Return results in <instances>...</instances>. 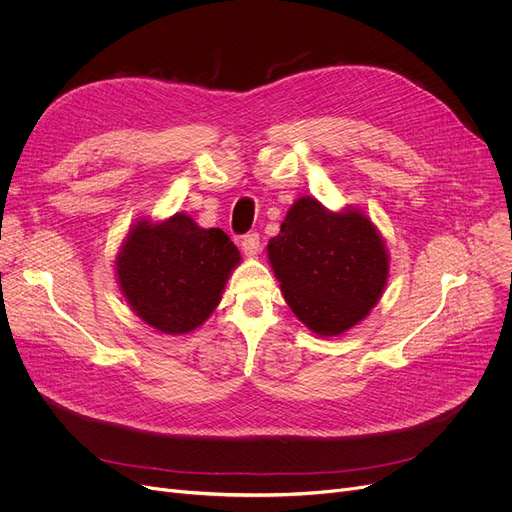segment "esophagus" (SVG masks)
<instances>
[{
    "mask_svg": "<svg viewBox=\"0 0 512 512\" xmlns=\"http://www.w3.org/2000/svg\"><path fill=\"white\" fill-rule=\"evenodd\" d=\"M240 247L242 251H245V255L249 257H255L261 249V240H259V234L257 232H251V234H245L240 238Z\"/></svg>",
    "mask_w": 512,
    "mask_h": 512,
    "instance_id": "34e87169",
    "label": "esophagus"
}]
</instances>
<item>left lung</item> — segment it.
Instances as JSON below:
<instances>
[{"mask_svg":"<svg viewBox=\"0 0 512 512\" xmlns=\"http://www.w3.org/2000/svg\"><path fill=\"white\" fill-rule=\"evenodd\" d=\"M267 259L292 313L317 336H340L378 305L390 255L365 211L294 201L267 242Z\"/></svg>","mask_w":512,"mask_h":512,"instance_id":"8db88e82","label":"left lung"}]
</instances>
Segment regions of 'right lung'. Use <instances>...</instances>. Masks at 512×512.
<instances>
[{"instance_id": "right-lung-1", "label": "right lung", "mask_w": 512, "mask_h": 512, "mask_svg": "<svg viewBox=\"0 0 512 512\" xmlns=\"http://www.w3.org/2000/svg\"><path fill=\"white\" fill-rule=\"evenodd\" d=\"M240 259L224 230L174 213L164 222H134L114 270L134 315L161 334L180 336L197 330L220 305Z\"/></svg>"}]
</instances>
